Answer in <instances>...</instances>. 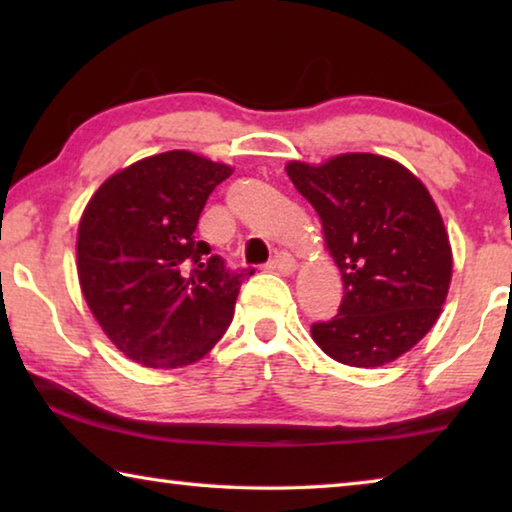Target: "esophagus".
I'll return each instance as SVG.
<instances>
[{"instance_id": "esophagus-1", "label": "esophagus", "mask_w": 512, "mask_h": 512, "mask_svg": "<svg viewBox=\"0 0 512 512\" xmlns=\"http://www.w3.org/2000/svg\"><path fill=\"white\" fill-rule=\"evenodd\" d=\"M268 268H271V271H280L284 275H289L296 271V259H293L291 253H284V250H280V253H275L271 262H268Z\"/></svg>"}]
</instances>
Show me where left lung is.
<instances>
[{"mask_svg":"<svg viewBox=\"0 0 512 512\" xmlns=\"http://www.w3.org/2000/svg\"><path fill=\"white\" fill-rule=\"evenodd\" d=\"M287 173L323 221L343 277L339 314L311 325L327 357L377 368L429 332L452 282V248L440 212L413 173L372 153H345Z\"/></svg>","mask_w":512,"mask_h":512,"instance_id":"left-lung-1","label":"left lung"}]
</instances>
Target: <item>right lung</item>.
Returning a JSON list of instances; mask_svg holds the SVG:
<instances>
[{
	"label": "right lung",
	"mask_w": 512,
	"mask_h": 512,
	"mask_svg": "<svg viewBox=\"0 0 512 512\" xmlns=\"http://www.w3.org/2000/svg\"><path fill=\"white\" fill-rule=\"evenodd\" d=\"M232 173L189 151L151 155L121 169L90 198L76 259L85 302L117 348L146 368L203 359L235 314L241 282L196 225L207 196Z\"/></svg>",
	"instance_id": "obj_1"
}]
</instances>
